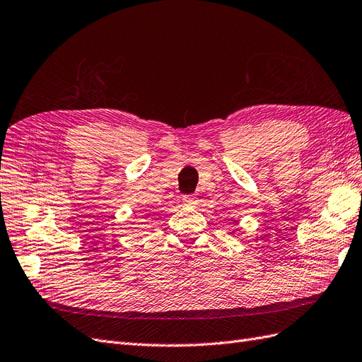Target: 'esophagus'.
Instances as JSON below:
<instances>
[{
  "instance_id": "34e87169",
  "label": "esophagus",
  "mask_w": 362,
  "mask_h": 362,
  "mask_svg": "<svg viewBox=\"0 0 362 362\" xmlns=\"http://www.w3.org/2000/svg\"><path fill=\"white\" fill-rule=\"evenodd\" d=\"M197 202L198 198L193 197V194H185V197H182V204L185 207H193V205H197Z\"/></svg>"
}]
</instances>
